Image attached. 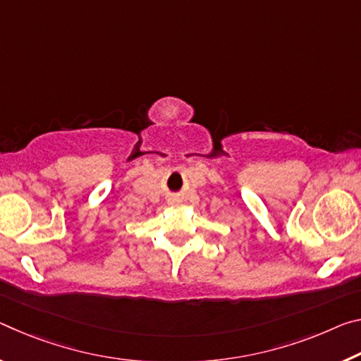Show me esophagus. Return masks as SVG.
I'll return each mask as SVG.
<instances>
[{
	"label": "esophagus",
	"instance_id": "1",
	"mask_svg": "<svg viewBox=\"0 0 361 361\" xmlns=\"http://www.w3.org/2000/svg\"><path fill=\"white\" fill-rule=\"evenodd\" d=\"M170 204H180L181 201H180V199L178 197H176V196H173V197H170V201H169Z\"/></svg>",
	"mask_w": 361,
	"mask_h": 361
}]
</instances>
